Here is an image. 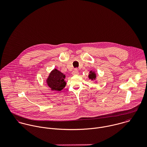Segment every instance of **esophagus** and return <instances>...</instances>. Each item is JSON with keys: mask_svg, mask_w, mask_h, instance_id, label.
I'll list each match as a JSON object with an SVG mask.
<instances>
[{"mask_svg": "<svg viewBox=\"0 0 147 147\" xmlns=\"http://www.w3.org/2000/svg\"><path fill=\"white\" fill-rule=\"evenodd\" d=\"M78 74H79V71L77 69H75L73 71V72H72V75H78Z\"/></svg>", "mask_w": 147, "mask_h": 147, "instance_id": "1", "label": "esophagus"}]
</instances>
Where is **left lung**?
<instances>
[{
	"label": "left lung",
	"instance_id": "left-lung-1",
	"mask_svg": "<svg viewBox=\"0 0 147 147\" xmlns=\"http://www.w3.org/2000/svg\"><path fill=\"white\" fill-rule=\"evenodd\" d=\"M89 73L90 74L88 75V77H89V79H91L92 80H94L96 78V74H95V72L91 71H90Z\"/></svg>",
	"mask_w": 147,
	"mask_h": 147
}]
</instances>
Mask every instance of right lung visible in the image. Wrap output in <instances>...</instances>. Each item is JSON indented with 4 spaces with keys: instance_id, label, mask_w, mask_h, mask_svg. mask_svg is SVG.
Returning <instances> with one entry per match:
<instances>
[{
    "instance_id": "add662e5",
    "label": "right lung",
    "mask_w": 147,
    "mask_h": 147,
    "mask_svg": "<svg viewBox=\"0 0 147 147\" xmlns=\"http://www.w3.org/2000/svg\"><path fill=\"white\" fill-rule=\"evenodd\" d=\"M65 76L57 69L53 70L48 78L46 83L52 90L61 91L65 87L66 83L64 81Z\"/></svg>"
}]
</instances>
